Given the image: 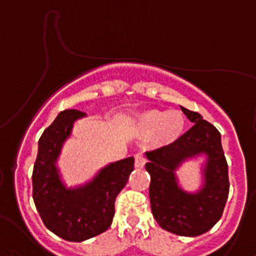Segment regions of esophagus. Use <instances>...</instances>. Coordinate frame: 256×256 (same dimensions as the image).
Listing matches in <instances>:
<instances>
[{"label":"esophagus","mask_w":256,"mask_h":256,"mask_svg":"<svg viewBox=\"0 0 256 256\" xmlns=\"http://www.w3.org/2000/svg\"><path fill=\"white\" fill-rule=\"evenodd\" d=\"M134 158H135V168H144V165H146V157L143 156V153H136V154L134 156Z\"/></svg>","instance_id":"esophagus-1"}]
</instances>
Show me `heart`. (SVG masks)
<instances>
[{
  "label": "heart",
  "instance_id": "heart-1",
  "mask_svg": "<svg viewBox=\"0 0 256 256\" xmlns=\"http://www.w3.org/2000/svg\"><path fill=\"white\" fill-rule=\"evenodd\" d=\"M135 126L142 134L153 135L161 146L172 144L183 135L186 118L178 110H146L135 120Z\"/></svg>",
  "mask_w": 256,
  "mask_h": 256
}]
</instances>
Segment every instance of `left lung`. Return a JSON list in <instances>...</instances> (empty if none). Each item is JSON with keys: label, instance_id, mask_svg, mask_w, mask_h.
Returning <instances> with one entry per match:
<instances>
[{"label": "left lung", "instance_id": "obj_1", "mask_svg": "<svg viewBox=\"0 0 256 256\" xmlns=\"http://www.w3.org/2000/svg\"><path fill=\"white\" fill-rule=\"evenodd\" d=\"M180 108L194 125L175 143L146 152L150 160L146 170L150 175V200L156 222L171 233L194 237L211 230L222 218L230 193L228 165L216 128L200 113ZM202 154L206 156L204 183L197 192H186L174 172L186 159Z\"/></svg>", "mask_w": 256, "mask_h": 256}]
</instances>
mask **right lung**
<instances>
[{
	"label": "right lung",
	"mask_w": 256,
	"mask_h": 256,
	"mask_svg": "<svg viewBox=\"0 0 256 256\" xmlns=\"http://www.w3.org/2000/svg\"><path fill=\"white\" fill-rule=\"evenodd\" d=\"M66 110L44 131L32 174L33 201L48 230L72 242H81L106 232L114 215V201L134 170V157L112 162L84 186L68 188L56 161L73 124L85 117Z\"/></svg>",
	"instance_id": "right-lung-1"
}]
</instances>
